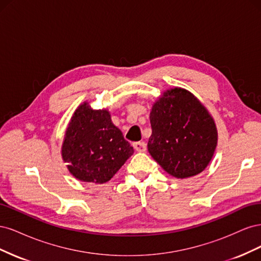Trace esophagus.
Segmentation results:
<instances>
[{
    "label": "esophagus",
    "instance_id": "34e87169",
    "mask_svg": "<svg viewBox=\"0 0 261 261\" xmlns=\"http://www.w3.org/2000/svg\"><path fill=\"white\" fill-rule=\"evenodd\" d=\"M133 146H134V148H135L136 151H138V152L146 151V148H147V145H146V143H144V141H138V143H134Z\"/></svg>",
    "mask_w": 261,
    "mask_h": 261
}]
</instances>
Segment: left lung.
<instances>
[{"label": "left lung", "instance_id": "1", "mask_svg": "<svg viewBox=\"0 0 261 261\" xmlns=\"http://www.w3.org/2000/svg\"><path fill=\"white\" fill-rule=\"evenodd\" d=\"M150 123L148 151L168 174L183 179L208 167L218 146L217 125L191 91L165 90L152 105Z\"/></svg>", "mask_w": 261, "mask_h": 261}]
</instances>
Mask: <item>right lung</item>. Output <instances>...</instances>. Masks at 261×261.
Returning <instances> with one entry per match:
<instances>
[{
  "label": "right lung",
  "mask_w": 261,
  "mask_h": 261,
  "mask_svg": "<svg viewBox=\"0 0 261 261\" xmlns=\"http://www.w3.org/2000/svg\"><path fill=\"white\" fill-rule=\"evenodd\" d=\"M133 153V147L112 123L108 109L93 110L85 101L75 110L61 149L62 159L75 178L107 183Z\"/></svg>",
  "instance_id": "1"
}]
</instances>
